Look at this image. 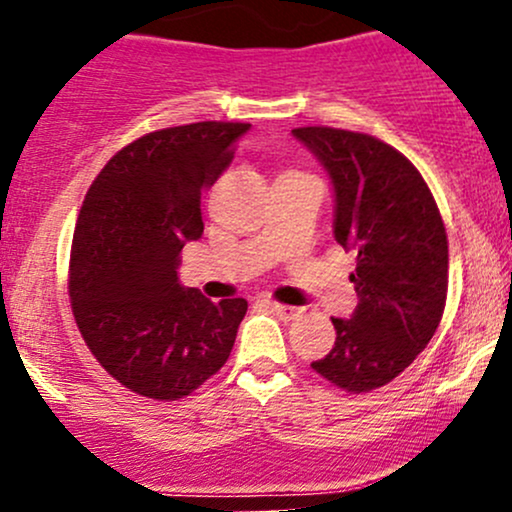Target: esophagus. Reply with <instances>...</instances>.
Segmentation results:
<instances>
[{
  "mask_svg": "<svg viewBox=\"0 0 512 512\" xmlns=\"http://www.w3.org/2000/svg\"><path fill=\"white\" fill-rule=\"evenodd\" d=\"M267 308L272 310L274 315H279L281 320H296V317H301L303 313L301 308H293V305H284V303H267Z\"/></svg>",
  "mask_w": 512,
  "mask_h": 512,
  "instance_id": "1",
  "label": "esophagus"
}]
</instances>
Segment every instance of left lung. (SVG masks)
<instances>
[{
  "instance_id": "1",
  "label": "left lung",
  "mask_w": 512,
  "mask_h": 512,
  "mask_svg": "<svg viewBox=\"0 0 512 512\" xmlns=\"http://www.w3.org/2000/svg\"><path fill=\"white\" fill-rule=\"evenodd\" d=\"M330 173L334 238L356 250L351 320L332 317L337 342L315 373L349 395L404 373L436 334L448 301V233L426 180L402 151L363 132L296 127Z\"/></svg>"
}]
</instances>
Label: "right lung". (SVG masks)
Returning a JSON list of instances; mask_svg holds the SVG:
<instances>
[{
  "instance_id": "right-lung-1",
  "label": "right lung",
  "mask_w": 512,
  "mask_h": 512,
  "mask_svg": "<svg viewBox=\"0 0 512 512\" xmlns=\"http://www.w3.org/2000/svg\"><path fill=\"white\" fill-rule=\"evenodd\" d=\"M248 122H192L134 139L88 187L69 255V301L96 361L137 395L173 402L231 356L245 298L214 303L178 284V255L204 231L199 199Z\"/></svg>"
}]
</instances>
